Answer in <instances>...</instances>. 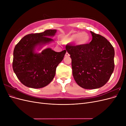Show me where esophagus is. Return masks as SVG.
<instances>
[{"label":"esophagus","instance_id":"34e87169","mask_svg":"<svg viewBox=\"0 0 126 126\" xmlns=\"http://www.w3.org/2000/svg\"><path fill=\"white\" fill-rule=\"evenodd\" d=\"M70 56V55L69 54H68V53L67 52L66 53V54H65V56L66 57H69Z\"/></svg>","mask_w":126,"mask_h":126}]
</instances>
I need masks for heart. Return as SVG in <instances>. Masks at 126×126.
Masks as SVG:
<instances>
[{
  "label": "heart",
  "mask_w": 126,
  "mask_h": 126,
  "mask_svg": "<svg viewBox=\"0 0 126 126\" xmlns=\"http://www.w3.org/2000/svg\"><path fill=\"white\" fill-rule=\"evenodd\" d=\"M90 40L89 36L85 32H75L69 36L64 37L63 39V42L64 44H69L72 42L77 41L79 45H85Z\"/></svg>",
  "instance_id": "1"
}]
</instances>
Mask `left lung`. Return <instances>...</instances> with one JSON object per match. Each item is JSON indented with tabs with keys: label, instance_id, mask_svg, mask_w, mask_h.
<instances>
[{
	"label": "left lung",
	"instance_id": "left-lung-1",
	"mask_svg": "<svg viewBox=\"0 0 126 126\" xmlns=\"http://www.w3.org/2000/svg\"><path fill=\"white\" fill-rule=\"evenodd\" d=\"M89 44L72 46L66 49L70 55L72 75L76 83L84 89L100 88L108 82L115 67V50L104 37L90 32Z\"/></svg>",
	"mask_w": 126,
	"mask_h": 126
}]
</instances>
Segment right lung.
Listing matches in <instances>:
<instances>
[{"label":"right lung","mask_w":126,"mask_h":126,"mask_svg":"<svg viewBox=\"0 0 126 126\" xmlns=\"http://www.w3.org/2000/svg\"><path fill=\"white\" fill-rule=\"evenodd\" d=\"M55 29L24 36L16 45L14 50L13 68L18 79L24 85L32 88H41L54 79L56 68L63 59L66 50L56 52L51 48L35 53L37 46L52 41Z\"/></svg>","instance_id":"obj_1"}]
</instances>
